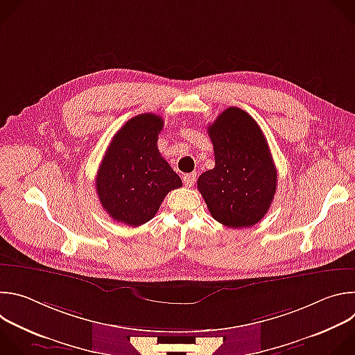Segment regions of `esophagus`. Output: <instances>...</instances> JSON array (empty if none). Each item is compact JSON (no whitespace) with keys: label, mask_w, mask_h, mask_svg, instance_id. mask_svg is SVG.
Segmentation results:
<instances>
[{"label":"esophagus","mask_w":355,"mask_h":355,"mask_svg":"<svg viewBox=\"0 0 355 355\" xmlns=\"http://www.w3.org/2000/svg\"><path fill=\"white\" fill-rule=\"evenodd\" d=\"M182 181H184V185H185V187H192V185L195 184V181H196V174H195V173L184 174Z\"/></svg>","instance_id":"1"}]
</instances>
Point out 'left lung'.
<instances>
[{"label": "left lung", "mask_w": 355, "mask_h": 355, "mask_svg": "<svg viewBox=\"0 0 355 355\" xmlns=\"http://www.w3.org/2000/svg\"><path fill=\"white\" fill-rule=\"evenodd\" d=\"M215 167L200 174L198 189L219 223L239 229L259 223L277 191V168L267 139L245 111L230 107L208 126Z\"/></svg>", "instance_id": "obj_1"}]
</instances>
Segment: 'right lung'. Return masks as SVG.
I'll list each match as a JSON object with an SVG mask.
<instances>
[{
  "mask_svg": "<svg viewBox=\"0 0 355 355\" xmlns=\"http://www.w3.org/2000/svg\"><path fill=\"white\" fill-rule=\"evenodd\" d=\"M162 116L141 114L112 137L96 174V193L107 214L128 226H140L157 214L181 178L157 148Z\"/></svg>",
  "mask_w": 355,
  "mask_h": 355,
  "instance_id": "obj_1",
  "label": "right lung"
}]
</instances>
